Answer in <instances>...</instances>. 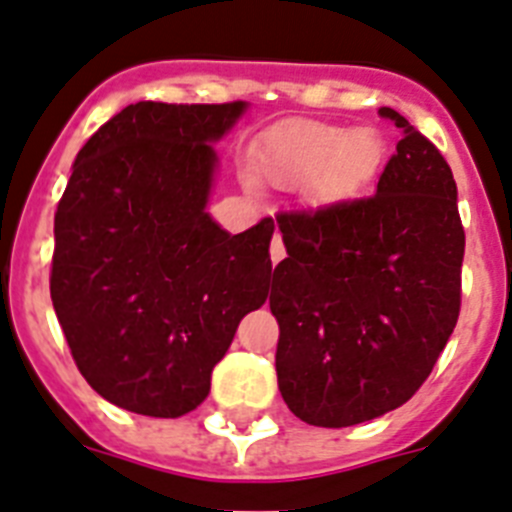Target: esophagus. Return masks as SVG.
Instances as JSON below:
<instances>
[{"instance_id":"esophagus-1","label":"esophagus","mask_w":512,"mask_h":512,"mask_svg":"<svg viewBox=\"0 0 512 512\" xmlns=\"http://www.w3.org/2000/svg\"><path fill=\"white\" fill-rule=\"evenodd\" d=\"M283 257H286V244H283L281 234L275 231V234H273V242H270V260H273L275 265H278V262H281Z\"/></svg>"}]
</instances>
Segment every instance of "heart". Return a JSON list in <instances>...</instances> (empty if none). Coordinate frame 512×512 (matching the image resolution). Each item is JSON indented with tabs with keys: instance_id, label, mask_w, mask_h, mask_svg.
<instances>
[{
	"instance_id": "b5f03b06",
	"label": "heart",
	"mask_w": 512,
	"mask_h": 512,
	"mask_svg": "<svg viewBox=\"0 0 512 512\" xmlns=\"http://www.w3.org/2000/svg\"><path fill=\"white\" fill-rule=\"evenodd\" d=\"M379 162L381 141L368 128L345 131L324 123H301L270 146L265 170L283 185L319 175L317 195L335 198L368 180Z\"/></svg>"
}]
</instances>
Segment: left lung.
Returning a JSON list of instances; mask_svg holds the SVG:
<instances>
[{
  "mask_svg": "<svg viewBox=\"0 0 512 512\" xmlns=\"http://www.w3.org/2000/svg\"><path fill=\"white\" fill-rule=\"evenodd\" d=\"M379 113L402 139L376 195L278 216L288 252L270 291L278 389L317 428L402 407L459 319L464 226L451 167L404 115Z\"/></svg>",
  "mask_w": 512,
  "mask_h": 512,
  "instance_id": "1",
  "label": "left lung"
}]
</instances>
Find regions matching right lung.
<instances>
[{
	"mask_svg": "<svg viewBox=\"0 0 512 512\" xmlns=\"http://www.w3.org/2000/svg\"><path fill=\"white\" fill-rule=\"evenodd\" d=\"M247 102H136L79 149L53 219L51 301L102 399L180 417L270 288L273 219L229 234L206 211L213 149Z\"/></svg>",
	"mask_w": 512,
	"mask_h": 512,
	"instance_id": "add662e5",
	"label": "right lung"
}]
</instances>
